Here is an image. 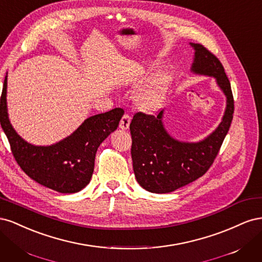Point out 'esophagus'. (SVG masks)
<instances>
[{"label":"esophagus","mask_w":262,"mask_h":262,"mask_svg":"<svg viewBox=\"0 0 262 262\" xmlns=\"http://www.w3.org/2000/svg\"><path fill=\"white\" fill-rule=\"evenodd\" d=\"M130 122H131V117L129 115L124 114L122 119L120 120V123H119V128L122 129V130H128Z\"/></svg>","instance_id":"34e87169"}]
</instances>
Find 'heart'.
Returning <instances> with one entry per match:
<instances>
[{
    "label": "heart",
    "instance_id": "1",
    "mask_svg": "<svg viewBox=\"0 0 262 262\" xmlns=\"http://www.w3.org/2000/svg\"><path fill=\"white\" fill-rule=\"evenodd\" d=\"M170 76L167 73L155 75L145 89L137 95V105L145 113H153L160 108L168 90Z\"/></svg>",
    "mask_w": 262,
    "mask_h": 262
}]
</instances>
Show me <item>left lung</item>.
I'll return each mask as SVG.
<instances>
[{
	"instance_id": "1",
	"label": "left lung",
	"mask_w": 262,
	"mask_h": 262,
	"mask_svg": "<svg viewBox=\"0 0 262 262\" xmlns=\"http://www.w3.org/2000/svg\"><path fill=\"white\" fill-rule=\"evenodd\" d=\"M194 49L191 71L213 76L226 96V109L222 122L208 138L188 143L171 138L163 124V110L150 116L137 113L130 123L131 156L134 175L140 186L149 192L168 193L203 176L215 160L231 126L234 98L223 66L200 43Z\"/></svg>"
}]
</instances>
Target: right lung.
<instances>
[{
    "mask_svg": "<svg viewBox=\"0 0 262 262\" xmlns=\"http://www.w3.org/2000/svg\"><path fill=\"white\" fill-rule=\"evenodd\" d=\"M6 87L7 76L0 98V122L15 161L31 179L54 191H81L91 181L98 146L118 128L123 109L115 108L87 118L70 137L58 143L36 146L23 140L12 126L7 114Z\"/></svg>",
    "mask_w": 262,
    "mask_h": 262,
    "instance_id": "1",
    "label": "right lung"
}]
</instances>
